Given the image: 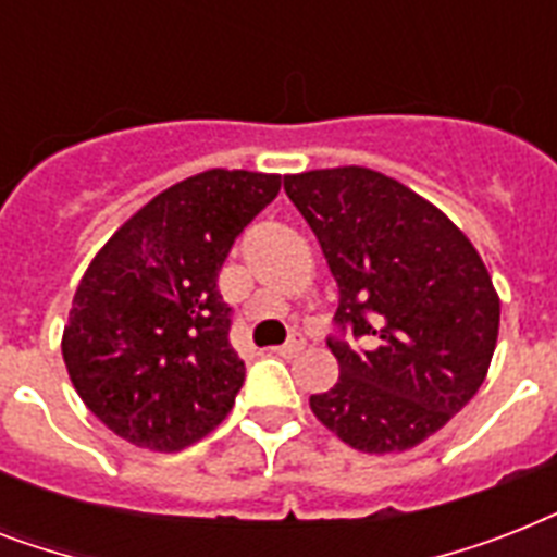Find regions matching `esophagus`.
<instances>
[{"mask_svg": "<svg viewBox=\"0 0 557 557\" xmlns=\"http://www.w3.org/2000/svg\"><path fill=\"white\" fill-rule=\"evenodd\" d=\"M304 347H306L304 335H292V338H288L283 347L274 349V352H277V356H283V358H292V356H297V352H300Z\"/></svg>", "mask_w": 557, "mask_h": 557, "instance_id": "1", "label": "esophagus"}]
</instances>
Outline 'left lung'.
<instances>
[{
	"label": "left lung",
	"mask_w": 557,
	"mask_h": 557,
	"mask_svg": "<svg viewBox=\"0 0 557 557\" xmlns=\"http://www.w3.org/2000/svg\"><path fill=\"white\" fill-rule=\"evenodd\" d=\"M283 187L341 292L338 335L326 338L341 375L309 398L312 413L364 454L416 448L492 364L500 297L480 253L440 208L375 170H309Z\"/></svg>",
	"instance_id": "1"
}]
</instances>
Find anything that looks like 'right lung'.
I'll list each match as a JSON object with an SVG mask.
<instances>
[{"instance_id":"add662e5","label":"right lung","mask_w":557,"mask_h":557,"mask_svg":"<svg viewBox=\"0 0 557 557\" xmlns=\"http://www.w3.org/2000/svg\"><path fill=\"white\" fill-rule=\"evenodd\" d=\"M280 176L205 170L117 227L74 292L63 361L77 396L121 440L182 450L216 428L245 381L219 271Z\"/></svg>"}]
</instances>
